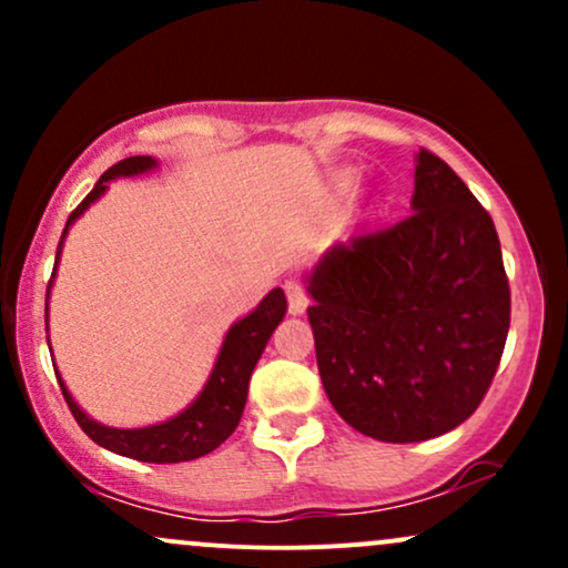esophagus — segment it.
<instances>
[{
    "label": "esophagus",
    "instance_id": "34e87169",
    "mask_svg": "<svg viewBox=\"0 0 568 568\" xmlns=\"http://www.w3.org/2000/svg\"><path fill=\"white\" fill-rule=\"evenodd\" d=\"M285 293H288V306L293 315H302L306 310V293L302 288V283H296V280H288L285 283Z\"/></svg>",
    "mask_w": 568,
    "mask_h": 568
}]
</instances>
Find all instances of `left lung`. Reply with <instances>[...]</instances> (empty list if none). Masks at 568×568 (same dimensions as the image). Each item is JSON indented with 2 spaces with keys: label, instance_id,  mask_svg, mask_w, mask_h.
<instances>
[{
  "label": "left lung",
  "instance_id": "obj_1",
  "mask_svg": "<svg viewBox=\"0 0 568 568\" xmlns=\"http://www.w3.org/2000/svg\"><path fill=\"white\" fill-rule=\"evenodd\" d=\"M306 291L323 387L357 433L429 440L480 406L510 285L491 216L438 154L419 149L408 216L331 247Z\"/></svg>",
  "mask_w": 568,
  "mask_h": 568
}]
</instances>
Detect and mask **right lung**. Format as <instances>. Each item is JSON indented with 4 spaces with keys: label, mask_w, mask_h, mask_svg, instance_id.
<instances>
[{
    "label": "right lung",
    "mask_w": 568,
    "mask_h": 568,
    "mask_svg": "<svg viewBox=\"0 0 568 568\" xmlns=\"http://www.w3.org/2000/svg\"><path fill=\"white\" fill-rule=\"evenodd\" d=\"M149 168H154L152 158H128L116 162V165L109 168V171L98 179L93 192L71 211L67 230H63L61 243H58L55 264L58 256H61V245L69 226L74 224V219H80L82 213L88 211L90 202H95L103 192H106V181H112L114 175L143 173L149 171ZM285 310H288L285 293L283 288H275L272 293H266L264 302L258 304L251 315L243 317L240 323H234L230 334L224 338V347L219 352L216 368H213L211 379H207L205 389H202L197 400H194L184 414L173 416V419L162 422V425L141 429L103 427L77 406L74 397H71L69 389L63 387L61 376H58V384H61V393L67 397L69 410L74 414L77 425H80L84 429V435H88L90 440H95L98 446L109 448V452L114 454L130 456V459L154 462V465H175V462L197 459V456H205L211 454L213 448H219L221 443L237 429L240 416H243L247 400L251 374L253 368H256L258 357H262L266 342H270L272 331H275L280 321L285 317Z\"/></svg>",
    "instance_id": "right-lung-1"
}]
</instances>
